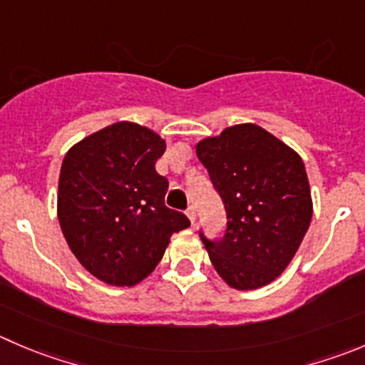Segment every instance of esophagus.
Segmentation results:
<instances>
[{"instance_id": "1", "label": "esophagus", "mask_w": 365, "mask_h": 365, "mask_svg": "<svg viewBox=\"0 0 365 365\" xmlns=\"http://www.w3.org/2000/svg\"><path fill=\"white\" fill-rule=\"evenodd\" d=\"M185 214H187V217H189V221L194 225V222H196V207H189L187 208Z\"/></svg>"}]
</instances>
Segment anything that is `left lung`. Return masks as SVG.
<instances>
[{"instance_id":"left-lung-1","label":"left lung","mask_w":365,"mask_h":365,"mask_svg":"<svg viewBox=\"0 0 365 365\" xmlns=\"http://www.w3.org/2000/svg\"><path fill=\"white\" fill-rule=\"evenodd\" d=\"M196 155L228 215L225 239L201 235L212 265L237 291L269 285L291 264L312 221L302 157L253 123L200 140Z\"/></svg>"}]
</instances>
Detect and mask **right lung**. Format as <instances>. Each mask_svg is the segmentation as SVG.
I'll list each match as a JSON object with an SVG mask.
<instances>
[{"label":"right lung","instance_id":"obj_1","mask_svg":"<svg viewBox=\"0 0 365 365\" xmlns=\"http://www.w3.org/2000/svg\"><path fill=\"white\" fill-rule=\"evenodd\" d=\"M165 140L121 121L91 133L66 153L56 215L71 251L93 277L115 287L148 278L173 233L189 228L165 207L169 182L155 169Z\"/></svg>","mask_w":365,"mask_h":365}]
</instances>
